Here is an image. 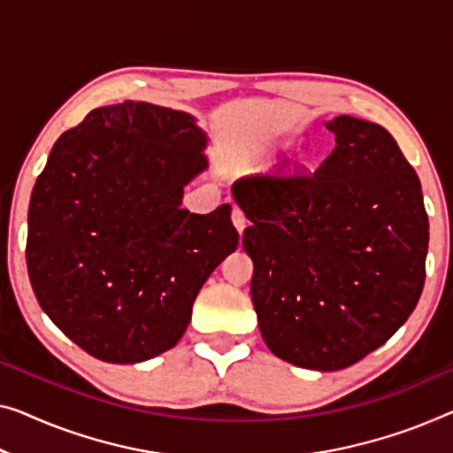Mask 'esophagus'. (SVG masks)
Masks as SVG:
<instances>
[{"instance_id":"34e87169","label":"esophagus","mask_w":453,"mask_h":453,"mask_svg":"<svg viewBox=\"0 0 453 453\" xmlns=\"http://www.w3.org/2000/svg\"><path fill=\"white\" fill-rule=\"evenodd\" d=\"M232 221H234V226H235V229H238L240 234L244 232L248 219H246L244 211H242V209H240L238 205H234V209H232Z\"/></svg>"}]
</instances>
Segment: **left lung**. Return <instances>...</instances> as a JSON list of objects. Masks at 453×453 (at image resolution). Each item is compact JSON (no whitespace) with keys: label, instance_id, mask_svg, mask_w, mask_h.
<instances>
[{"label":"left lung","instance_id":"obj_1","mask_svg":"<svg viewBox=\"0 0 453 453\" xmlns=\"http://www.w3.org/2000/svg\"><path fill=\"white\" fill-rule=\"evenodd\" d=\"M319 168L282 165L234 183L252 226L250 295L266 346L301 368L342 370L413 313L425 285L429 219L415 168L372 121L327 124Z\"/></svg>","mask_w":453,"mask_h":453}]
</instances>
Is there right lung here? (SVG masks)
Segmentation results:
<instances>
[{
	"label": "right lung",
	"mask_w": 453,
	"mask_h": 453,
	"mask_svg": "<svg viewBox=\"0 0 453 453\" xmlns=\"http://www.w3.org/2000/svg\"><path fill=\"white\" fill-rule=\"evenodd\" d=\"M203 148L188 113L146 101L97 107L52 146L32 191L26 265L42 311L93 357L134 364L171 349L238 248L232 207L180 209Z\"/></svg>",
	"instance_id": "add662e5"
}]
</instances>
